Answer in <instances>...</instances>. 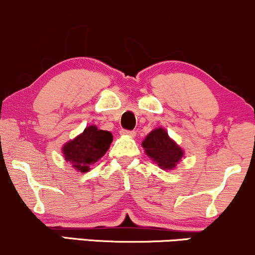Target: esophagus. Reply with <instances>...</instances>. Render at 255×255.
<instances>
[{
	"mask_svg": "<svg viewBox=\"0 0 255 255\" xmlns=\"http://www.w3.org/2000/svg\"><path fill=\"white\" fill-rule=\"evenodd\" d=\"M121 135H128V136H134L136 134L135 130H127V129H121L120 130Z\"/></svg>",
	"mask_w": 255,
	"mask_h": 255,
	"instance_id": "1",
	"label": "esophagus"
}]
</instances>
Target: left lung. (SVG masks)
Instances as JSON below:
<instances>
[{"label":"left lung","instance_id":"obj_1","mask_svg":"<svg viewBox=\"0 0 255 255\" xmlns=\"http://www.w3.org/2000/svg\"><path fill=\"white\" fill-rule=\"evenodd\" d=\"M142 147L148 157L164 170H171L184 156L182 148L178 146L164 128L159 127L147 134L142 141Z\"/></svg>","mask_w":255,"mask_h":255}]
</instances>
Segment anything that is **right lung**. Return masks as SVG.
<instances>
[{"label": "right lung", "mask_w": 255, "mask_h": 255, "mask_svg": "<svg viewBox=\"0 0 255 255\" xmlns=\"http://www.w3.org/2000/svg\"><path fill=\"white\" fill-rule=\"evenodd\" d=\"M113 142V134L108 130L98 129L89 126L80 135L63 145L64 159L80 172H87L90 165L101 159L109 150Z\"/></svg>", "instance_id": "obj_1"}]
</instances>
